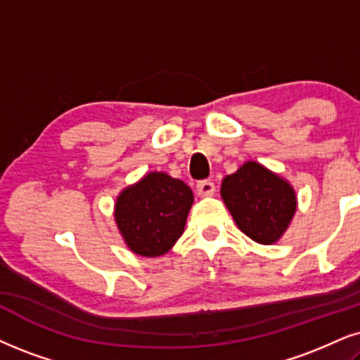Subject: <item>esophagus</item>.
<instances>
[{
  "label": "esophagus",
  "instance_id": "34e87169",
  "mask_svg": "<svg viewBox=\"0 0 360 360\" xmlns=\"http://www.w3.org/2000/svg\"><path fill=\"white\" fill-rule=\"evenodd\" d=\"M197 192L200 197H212L215 193V185L210 180H203L197 184Z\"/></svg>",
  "mask_w": 360,
  "mask_h": 360
}]
</instances>
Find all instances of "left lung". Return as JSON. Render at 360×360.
Returning a JSON list of instances; mask_svg holds the SVG:
<instances>
[{"instance_id":"1","label":"left lung","mask_w":360,"mask_h":360,"mask_svg":"<svg viewBox=\"0 0 360 360\" xmlns=\"http://www.w3.org/2000/svg\"><path fill=\"white\" fill-rule=\"evenodd\" d=\"M220 195L237 227L262 245L281 240L297 210L288 180L254 160L221 180Z\"/></svg>"}]
</instances>
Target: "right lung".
I'll return each instance as SVG.
<instances>
[{"label": "right lung", "instance_id": "1", "mask_svg": "<svg viewBox=\"0 0 360 360\" xmlns=\"http://www.w3.org/2000/svg\"><path fill=\"white\" fill-rule=\"evenodd\" d=\"M192 205L193 192L185 181L150 172L120 192L113 217L133 254L162 257L184 233Z\"/></svg>", "mask_w": 360, "mask_h": 360}]
</instances>
